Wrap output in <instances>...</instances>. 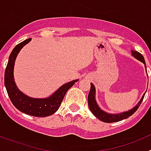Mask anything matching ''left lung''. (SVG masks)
Returning <instances> with one entry per match:
<instances>
[{
	"label": "left lung",
	"instance_id": "obj_1",
	"mask_svg": "<svg viewBox=\"0 0 151 151\" xmlns=\"http://www.w3.org/2000/svg\"><path fill=\"white\" fill-rule=\"evenodd\" d=\"M132 55L135 57L136 59L139 60L140 61H141V62L145 64V68L147 69L146 63H145V60L143 55L140 54L139 52L134 50H132ZM145 95V94H144L143 97L141 99V101L138 102V104L136 105L133 109L129 110V111L124 112V113H119V114H109V113H106L104 111H103L101 108L98 106V105L97 104V103H96L95 101V88H94L93 84L91 83V89L90 91H89L88 96V106L90 110L97 119H99L100 120H101L102 122L110 123V122H119V121H121L122 119L129 118L132 114H134L136 110L138 109L140 105H141V102L143 101Z\"/></svg>",
	"mask_w": 151,
	"mask_h": 151
}]
</instances>
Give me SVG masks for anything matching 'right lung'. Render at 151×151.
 I'll list each match as a JSON object with an SVG mask.
<instances>
[{"mask_svg":"<svg viewBox=\"0 0 151 151\" xmlns=\"http://www.w3.org/2000/svg\"><path fill=\"white\" fill-rule=\"evenodd\" d=\"M31 41L26 39L18 44L12 50L9 57L4 73V84L6 91L12 104L17 109L22 113L36 117H46L54 114L60 106L63 97L70 88L78 79L62 85L54 94L45 99L32 98L25 95L19 90L13 78V66L17 56L22 47Z\"/></svg>","mask_w":151,"mask_h":151,"instance_id":"1","label":"right lung"}]
</instances>
